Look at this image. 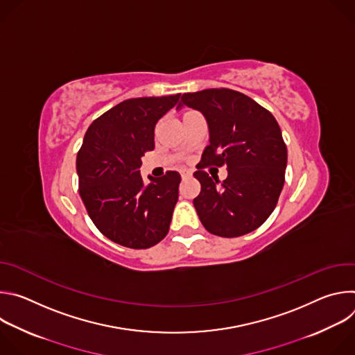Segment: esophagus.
Here are the masks:
<instances>
[{
    "label": "esophagus",
    "instance_id": "1",
    "mask_svg": "<svg viewBox=\"0 0 355 355\" xmlns=\"http://www.w3.org/2000/svg\"><path fill=\"white\" fill-rule=\"evenodd\" d=\"M180 173H181V177H182V178H189V177L192 175V173H191L189 170H187V168H182Z\"/></svg>",
    "mask_w": 355,
    "mask_h": 355
}]
</instances>
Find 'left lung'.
<instances>
[{"mask_svg":"<svg viewBox=\"0 0 355 355\" xmlns=\"http://www.w3.org/2000/svg\"><path fill=\"white\" fill-rule=\"evenodd\" d=\"M180 107L198 110L209 126L195 178L200 192L193 207L204 227L220 237H239L260 227L277 207L285 182L286 144L274 115L250 96L229 88L182 94ZM228 167L214 180L203 170Z\"/></svg>","mask_w":355,"mask_h":355,"instance_id":"8db88e82","label":"left lung"}]
</instances>
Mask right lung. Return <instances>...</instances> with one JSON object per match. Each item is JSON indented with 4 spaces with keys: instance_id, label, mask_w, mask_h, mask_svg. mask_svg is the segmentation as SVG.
Wrapping results in <instances>:
<instances>
[{
    "instance_id": "add662e5",
    "label": "right lung",
    "mask_w": 355,
    "mask_h": 355,
    "mask_svg": "<svg viewBox=\"0 0 355 355\" xmlns=\"http://www.w3.org/2000/svg\"><path fill=\"white\" fill-rule=\"evenodd\" d=\"M178 99L180 94L126 99L85 132L77 155L78 192L96 229L121 245L148 248L168 233L181 175L167 171L146 184L139 168L155 148L156 123Z\"/></svg>"
}]
</instances>
